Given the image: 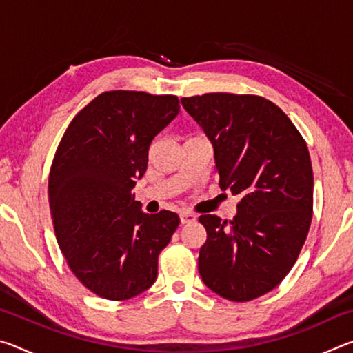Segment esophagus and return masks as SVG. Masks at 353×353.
<instances>
[{"label": "esophagus", "mask_w": 353, "mask_h": 353, "mask_svg": "<svg viewBox=\"0 0 353 353\" xmlns=\"http://www.w3.org/2000/svg\"><path fill=\"white\" fill-rule=\"evenodd\" d=\"M179 216H181L182 224H190V223H193V221H196V214L191 213V212H181Z\"/></svg>", "instance_id": "1"}]
</instances>
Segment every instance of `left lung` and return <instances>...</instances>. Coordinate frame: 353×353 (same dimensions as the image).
I'll list each match as a JSON object with an SVG mask.
<instances>
[{
    "instance_id": "8db88e82",
    "label": "left lung",
    "mask_w": 353,
    "mask_h": 353,
    "mask_svg": "<svg viewBox=\"0 0 353 353\" xmlns=\"http://www.w3.org/2000/svg\"><path fill=\"white\" fill-rule=\"evenodd\" d=\"M181 103L210 140L219 187L240 196L234 219L202 214L207 241L199 274L232 302L260 297L282 282L305 243L313 170L302 135L271 101L207 93Z\"/></svg>"
}]
</instances>
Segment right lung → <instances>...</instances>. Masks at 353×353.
I'll list each match as a JSON object with an SVG mask.
<instances>
[{"label":"right lung","mask_w":353,"mask_h":353,"mask_svg":"<svg viewBox=\"0 0 353 353\" xmlns=\"http://www.w3.org/2000/svg\"><path fill=\"white\" fill-rule=\"evenodd\" d=\"M179 112L172 94L101 93L57 148L48 182L56 238L70 270L99 297L126 301L157 279L159 254L179 216L145 213L132 188L148 168L154 137Z\"/></svg>","instance_id":"obj_1"}]
</instances>
